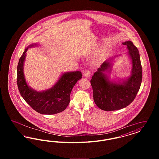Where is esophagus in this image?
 <instances>
[{"label":"esophagus","mask_w":159,"mask_h":159,"mask_svg":"<svg viewBox=\"0 0 159 159\" xmlns=\"http://www.w3.org/2000/svg\"><path fill=\"white\" fill-rule=\"evenodd\" d=\"M91 75V71L89 70H85L83 72V76H84L85 77H90Z\"/></svg>","instance_id":"esophagus-1"}]
</instances>
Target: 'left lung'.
Listing matches in <instances>:
<instances>
[{"instance_id":"obj_1","label":"left lung","mask_w":159,"mask_h":159,"mask_svg":"<svg viewBox=\"0 0 159 159\" xmlns=\"http://www.w3.org/2000/svg\"><path fill=\"white\" fill-rule=\"evenodd\" d=\"M127 46L132 62V75L123 83L110 82L104 71L110 68V62H104L92 77L91 84L95 104L104 111H114L129 106L136 97L143 77V70L139 51L131 41L123 43Z\"/></svg>"}]
</instances>
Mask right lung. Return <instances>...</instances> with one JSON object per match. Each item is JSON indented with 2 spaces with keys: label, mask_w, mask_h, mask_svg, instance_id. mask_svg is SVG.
<instances>
[{
  "label": "right lung",
  "mask_w": 159,
  "mask_h": 159,
  "mask_svg": "<svg viewBox=\"0 0 159 159\" xmlns=\"http://www.w3.org/2000/svg\"><path fill=\"white\" fill-rule=\"evenodd\" d=\"M35 45L30 46H33ZM29 46V47H30ZM27 48L20 57L17 66V85L21 95L38 113L54 114L64 111L70 101V93L76 82L82 79L80 71L64 73L53 87L43 92H36L28 86L23 73V64Z\"/></svg>",
  "instance_id": "right-lung-1"
}]
</instances>
